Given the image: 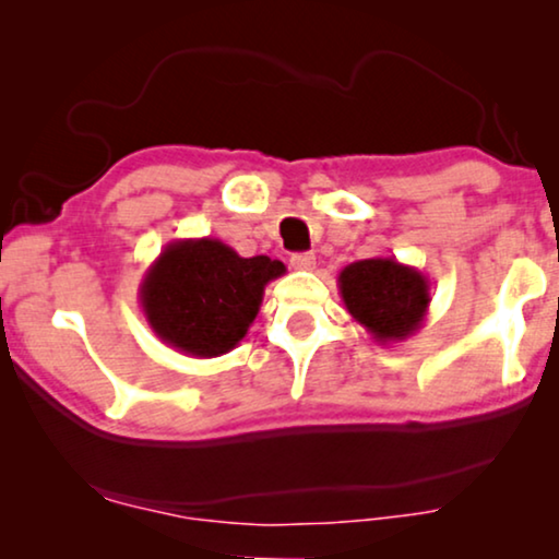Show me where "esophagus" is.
I'll use <instances>...</instances> for the list:
<instances>
[{
  "mask_svg": "<svg viewBox=\"0 0 559 559\" xmlns=\"http://www.w3.org/2000/svg\"><path fill=\"white\" fill-rule=\"evenodd\" d=\"M289 264L300 272H310L316 266V254H293L289 257Z\"/></svg>",
  "mask_w": 559,
  "mask_h": 559,
  "instance_id": "esophagus-1",
  "label": "esophagus"
}]
</instances>
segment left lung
Instances as JSON below:
<instances>
[{
    "mask_svg": "<svg viewBox=\"0 0 559 559\" xmlns=\"http://www.w3.org/2000/svg\"><path fill=\"white\" fill-rule=\"evenodd\" d=\"M338 289L350 318L381 346L415 335L432 300L425 274L392 257L361 259L343 266Z\"/></svg>",
    "mask_w": 559,
    "mask_h": 559,
    "instance_id": "1",
    "label": "left lung"
}]
</instances>
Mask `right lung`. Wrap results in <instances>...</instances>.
Wrapping results in <instances>:
<instances>
[{"label":"right lung","mask_w":559,"mask_h":559,"mask_svg":"<svg viewBox=\"0 0 559 559\" xmlns=\"http://www.w3.org/2000/svg\"><path fill=\"white\" fill-rule=\"evenodd\" d=\"M285 272L280 259L239 257L209 236L178 239L144 272L142 312L157 338L180 354L224 356L254 323L264 287Z\"/></svg>","instance_id":"obj_1"}]
</instances>
